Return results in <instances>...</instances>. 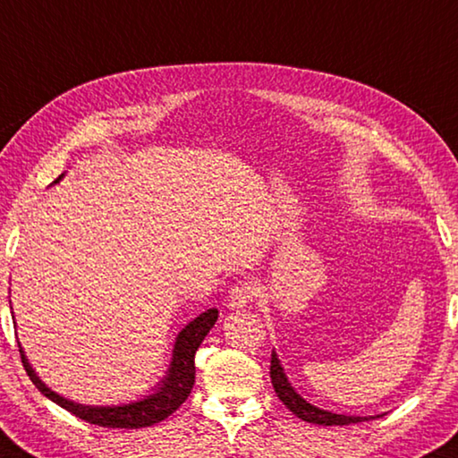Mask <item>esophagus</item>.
I'll return each mask as SVG.
<instances>
[{
    "label": "esophagus",
    "instance_id": "1",
    "mask_svg": "<svg viewBox=\"0 0 458 458\" xmlns=\"http://www.w3.org/2000/svg\"><path fill=\"white\" fill-rule=\"evenodd\" d=\"M254 298V286L248 284V282H238L230 288L228 293V306L230 309H244L252 302Z\"/></svg>",
    "mask_w": 458,
    "mask_h": 458
}]
</instances>
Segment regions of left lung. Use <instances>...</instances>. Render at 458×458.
I'll return each mask as SVG.
<instances>
[{
  "mask_svg": "<svg viewBox=\"0 0 458 458\" xmlns=\"http://www.w3.org/2000/svg\"><path fill=\"white\" fill-rule=\"evenodd\" d=\"M270 378H272L274 393L278 394V398L284 403L286 409H290V412L296 414L298 419H302L306 422H314V425H324V427H335V425L343 427V425H354V422L374 419V417H346V414H335L328 411H320L318 406L306 403L304 398L301 394H296L294 388L290 386L286 374L280 367V360L276 359V354L274 352L270 360Z\"/></svg>",
  "mask_w": 458,
  "mask_h": 458,
  "instance_id": "8db88e82",
  "label": "left lung"
}]
</instances>
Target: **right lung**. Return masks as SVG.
Returning <instances> with one entry per match:
<instances>
[{
    "mask_svg": "<svg viewBox=\"0 0 458 458\" xmlns=\"http://www.w3.org/2000/svg\"><path fill=\"white\" fill-rule=\"evenodd\" d=\"M216 320H218V310L210 309L190 322L186 328H182V332L176 338V344H174L168 377L162 380L160 390H157L156 394L144 398V401L122 404V406H86V404L72 403L68 398L55 394L54 390H49L44 382L36 377V372H33V369L30 367L21 346L20 344L18 346H20L23 369H26L28 377L33 385H36V388L41 394L47 396L49 401H54L55 404H60L62 409L72 412L73 417L86 420L89 425L107 427V428H144V427H152L164 419H168L172 412H176L180 406L186 403V398L190 396V393H192L194 378H196V367H194L196 351L198 346L202 344L204 336L214 327Z\"/></svg>",
    "mask_w": 458,
    "mask_h": 458,
    "instance_id": "1",
    "label": "right lung"
}]
</instances>
